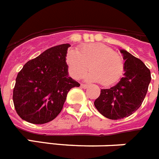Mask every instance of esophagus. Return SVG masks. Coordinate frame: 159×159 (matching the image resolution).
<instances>
[{"label": "esophagus", "instance_id": "esophagus-1", "mask_svg": "<svg viewBox=\"0 0 159 159\" xmlns=\"http://www.w3.org/2000/svg\"><path fill=\"white\" fill-rule=\"evenodd\" d=\"M80 87L82 88H84V89H86V88H88V84H80Z\"/></svg>", "mask_w": 159, "mask_h": 159}]
</instances>
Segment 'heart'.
<instances>
[{"instance_id": "obj_1", "label": "heart", "mask_w": 159, "mask_h": 159, "mask_svg": "<svg viewBox=\"0 0 159 159\" xmlns=\"http://www.w3.org/2000/svg\"><path fill=\"white\" fill-rule=\"evenodd\" d=\"M68 69L71 76L80 79L88 71L85 76L90 82H100L102 86L109 87L116 84L125 71L123 57L103 43H88L76 51H69L66 56Z\"/></svg>"}]
</instances>
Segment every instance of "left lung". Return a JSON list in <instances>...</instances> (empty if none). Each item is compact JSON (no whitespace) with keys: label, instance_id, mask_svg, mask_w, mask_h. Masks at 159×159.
<instances>
[{"label":"left lung","instance_id":"left-lung-1","mask_svg":"<svg viewBox=\"0 0 159 159\" xmlns=\"http://www.w3.org/2000/svg\"><path fill=\"white\" fill-rule=\"evenodd\" d=\"M125 60L123 77L111 88L101 89L94 102L99 113L110 119L128 117L140 107L151 82V71L139 59L121 49Z\"/></svg>","mask_w":159,"mask_h":159}]
</instances>
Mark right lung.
<instances>
[{"mask_svg": "<svg viewBox=\"0 0 159 159\" xmlns=\"http://www.w3.org/2000/svg\"><path fill=\"white\" fill-rule=\"evenodd\" d=\"M69 43L47 49L24 65L16 79L13 103L23 120L34 124L52 121L62 110L67 92L80 84L68 76Z\"/></svg>", "mask_w": 159, "mask_h": 159, "instance_id": "add662e5", "label": "right lung"}]
</instances>
